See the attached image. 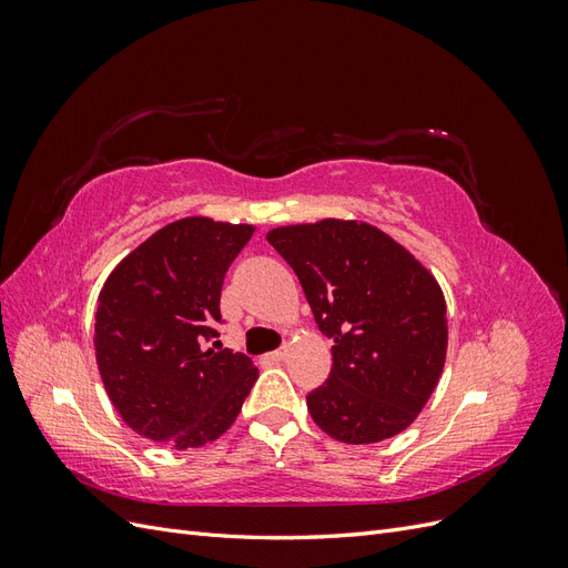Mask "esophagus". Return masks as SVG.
Returning <instances> with one entry per match:
<instances>
[{"label":"esophagus","instance_id":"34e87169","mask_svg":"<svg viewBox=\"0 0 568 568\" xmlns=\"http://www.w3.org/2000/svg\"><path fill=\"white\" fill-rule=\"evenodd\" d=\"M270 357H272V359H277V363H280V359H286V357H288V346H282L280 351L270 353Z\"/></svg>","mask_w":568,"mask_h":568}]
</instances>
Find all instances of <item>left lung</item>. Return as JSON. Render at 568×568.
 <instances>
[{"instance_id":"1","label":"left lung","mask_w":568,"mask_h":568,"mask_svg":"<svg viewBox=\"0 0 568 568\" xmlns=\"http://www.w3.org/2000/svg\"><path fill=\"white\" fill-rule=\"evenodd\" d=\"M267 242L294 267L320 332L334 338L329 379L305 398L313 422L348 445L405 432L436 390L448 351L434 274L357 220L286 225Z\"/></svg>"}]
</instances>
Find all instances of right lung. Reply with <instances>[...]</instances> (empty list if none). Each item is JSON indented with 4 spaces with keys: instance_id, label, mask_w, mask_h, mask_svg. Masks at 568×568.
Masks as SVG:
<instances>
[{
    "instance_id": "add662e5",
    "label": "right lung",
    "mask_w": 568,
    "mask_h": 568,
    "mask_svg": "<svg viewBox=\"0 0 568 568\" xmlns=\"http://www.w3.org/2000/svg\"><path fill=\"white\" fill-rule=\"evenodd\" d=\"M253 225L182 217L123 257L101 288L94 351L123 422L170 448H201L242 412L257 367L215 341L220 291Z\"/></svg>"
}]
</instances>
